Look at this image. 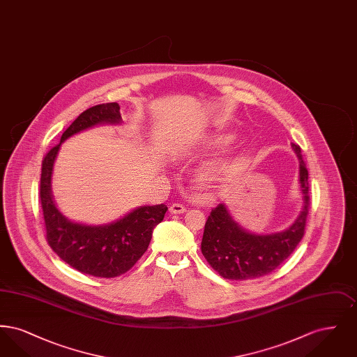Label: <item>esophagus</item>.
Masks as SVG:
<instances>
[{
  "mask_svg": "<svg viewBox=\"0 0 357 357\" xmlns=\"http://www.w3.org/2000/svg\"><path fill=\"white\" fill-rule=\"evenodd\" d=\"M171 214H182L186 211V207L181 204H172L169 208Z\"/></svg>",
  "mask_w": 357,
  "mask_h": 357,
  "instance_id": "esophagus-1",
  "label": "esophagus"
}]
</instances>
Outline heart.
Segmentation results:
<instances>
[{"label":"heart","instance_id":"heart-1","mask_svg":"<svg viewBox=\"0 0 357 357\" xmlns=\"http://www.w3.org/2000/svg\"><path fill=\"white\" fill-rule=\"evenodd\" d=\"M234 140L233 135L215 136L214 139L210 140V146L213 147H222L226 144H230ZM225 171V163L223 162H211L207 163L201 171V178L204 182H214L220 179L222 172Z\"/></svg>","mask_w":357,"mask_h":357}]
</instances>
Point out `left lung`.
Returning a JSON list of instances; mask_svg holds the SVG:
<instances>
[{
	"mask_svg": "<svg viewBox=\"0 0 357 357\" xmlns=\"http://www.w3.org/2000/svg\"><path fill=\"white\" fill-rule=\"evenodd\" d=\"M300 162V187L303 211L294 223L281 233L258 236L243 230L233 221L225 204L210 211L204 223L201 243L202 255L208 265L226 280H252L272 273L294 252L305 233L309 213V182L305 162L298 144H291Z\"/></svg>",
	"mask_w": 357,
	"mask_h": 357,
	"instance_id": "left-lung-1",
	"label": "left lung"
}]
</instances>
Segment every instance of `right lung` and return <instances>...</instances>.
I'll return each mask as SVG.
<instances>
[{
	"mask_svg": "<svg viewBox=\"0 0 357 357\" xmlns=\"http://www.w3.org/2000/svg\"><path fill=\"white\" fill-rule=\"evenodd\" d=\"M120 105L105 102L88 108L61 136L67 137L102 123H120ZM45 153L40 178V202L45 237L52 250L79 272L100 278H114L128 272L146 253L153 227L163 221L166 204L142 206L124 218L105 226H86L70 222L57 210L51 195L53 163L60 144Z\"/></svg>",
	"mask_w": 357,
	"mask_h": 357,
	"instance_id": "1",
	"label": "right lung"
}]
</instances>
